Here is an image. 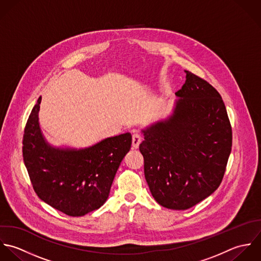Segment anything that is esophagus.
I'll list each match as a JSON object with an SVG mask.
<instances>
[{
	"label": "esophagus",
	"mask_w": 261,
	"mask_h": 261,
	"mask_svg": "<svg viewBox=\"0 0 261 261\" xmlns=\"http://www.w3.org/2000/svg\"><path fill=\"white\" fill-rule=\"evenodd\" d=\"M141 140H142V136L139 133H134L132 136V147L134 149L138 148Z\"/></svg>",
	"instance_id": "obj_1"
}]
</instances>
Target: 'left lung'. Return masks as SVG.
Listing matches in <instances>:
<instances>
[{
	"label": "left lung",
	"instance_id": "left-lung-1",
	"mask_svg": "<svg viewBox=\"0 0 261 261\" xmlns=\"http://www.w3.org/2000/svg\"><path fill=\"white\" fill-rule=\"evenodd\" d=\"M186 73L172 114L142 130L139 145L151 195L171 210L192 208L219 188L232 148L220 94L205 80Z\"/></svg>",
	"mask_w": 261,
	"mask_h": 261
}]
</instances>
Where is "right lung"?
<instances>
[{"instance_id":"obj_1","label":"right lung","mask_w":261,"mask_h":261,"mask_svg":"<svg viewBox=\"0 0 261 261\" xmlns=\"http://www.w3.org/2000/svg\"><path fill=\"white\" fill-rule=\"evenodd\" d=\"M31 111L23 136V159L37 196L68 216L81 217L107 201L121 161L131 148L130 133L109 137L86 148L55 147L42 134Z\"/></svg>"}]
</instances>
